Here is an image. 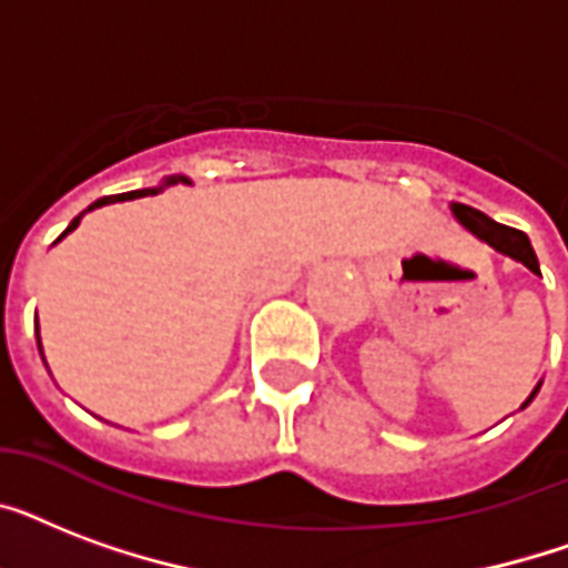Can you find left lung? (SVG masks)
Masks as SVG:
<instances>
[{
  "label": "left lung",
  "instance_id": "1",
  "mask_svg": "<svg viewBox=\"0 0 568 568\" xmlns=\"http://www.w3.org/2000/svg\"><path fill=\"white\" fill-rule=\"evenodd\" d=\"M450 212H454V217H457V221L471 232V235H477V239L486 241L493 250H498V253H504V256L516 258V262H521L528 271L539 274L537 253H534V247H530V239L525 235V232L513 230V226H504V223H495L493 217H486L484 212H477V209H471V205L454 203L450 205ZM539 386H542V383H537V388L530 392V397L521 404V409L537 397Z\"/></svg>",
  "mask_w": 568,
  "mask_h": 568
}]
</instances>
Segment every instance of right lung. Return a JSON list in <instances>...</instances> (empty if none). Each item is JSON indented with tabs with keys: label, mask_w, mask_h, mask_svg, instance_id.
<instances>
[{
	"label": "right lung",
	"mask_w": 568,
	"mask_h": 568,
	"mask_svg": "<svg viewBox=\"0 0 568 568\" xmlns=\"http://www.w3.org/2000/svg\"><path fill=\"white\" fill-rule=\"evenodd\" d=\"M173 182H189V180H185V176H171V180L162 182V185H155V189H141V191H129V194L102 196V200H97V203L88 205L84 212H91V209H100V205H109V203H123V200H138V196H153V194H159V191L168 189V185H173ZM84 212H82V214H84ZM82 214H79V217H73V221H70V226H67V230L61 232V239H64L67 232H73L75 226H79V221H82ZM61 239H58V241H61ZM40 356H43V347H40Z\"/></svg>",
	"instance_id": "right-lung-1"
}]
</instances>
